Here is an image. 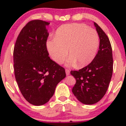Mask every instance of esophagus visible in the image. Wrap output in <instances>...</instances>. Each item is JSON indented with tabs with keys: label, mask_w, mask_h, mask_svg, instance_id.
Listing matches in <instances>:
<instances>
[{
	"label": "esophagus",
	"mask_w": 126,
	"mask_h": 126,
	"mask_svg": "<svg viewBox=\"0 0 126 126\" xmlns=\"http://www.w3.org/2000/svg\"><path fill=\"white\" fill-rule=\"evenodd\" d=\"M65 73H66L67 75H70V70H68V69H65Z\"/></svg>",
	"instance_id": "34e87169"
}]
</instances>
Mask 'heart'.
Listing matches in <instances>:
<instances>
[{
    "label": "heart",
    "instance_id": "b5f03b06",
    "mask_svg": "<svg viewBox=\"0 0 126 126\" xmlns=\"http://www.w3.org/2000/svg\"><path fill=\"white\" fill-rule=\"evenodd\" d=\"M100 44L98 33L82 23L65 24L59 27L54 39L46 43L51 59L57 64L64 62L68 55L66 65L83 67L95 57Z\"/></svg>",
    "mask_w": 126,
    "mask_h": 126
}]
</instances>
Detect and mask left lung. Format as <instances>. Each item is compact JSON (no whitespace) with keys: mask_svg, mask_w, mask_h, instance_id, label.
I'll return each mask as SVG.
<instances>
[{"mask_svg":"<svg viewBox=\"0 0 126 126\" xmlns=\"http://www.w3.org/2000/svg\"><path fill=\"white\" fill-rule=\"evenodd\" d=\"M94 25L100 38L98 53L90 64L71 70L76 83L72 92L77 100L85 105H93L104 96L111 81L113 70L112 47L108 37L97 23Z\"/></svg>","mask_w":126,"mask_h":126,"instance_id":"1","label":"left lung"}]
</instances>
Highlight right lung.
<instances>
[{"label": "right lung", "mask_w": 126, "mask_h": 126, "mask_svg": "<svg viewBox=\"0 0 126 126\" xmlns=\"http://www.w3.org/2000/svg\"><path fill=\"white\" fill-rule=\"evenodd\" d=\"M49 23L32 20L24 26L14 46V72L25 100L35 106L44 105L57 85L66 76L65 69L49 57L46 41Z\"/></svg>", "instance_id": "add662e5"}]
</instances>
